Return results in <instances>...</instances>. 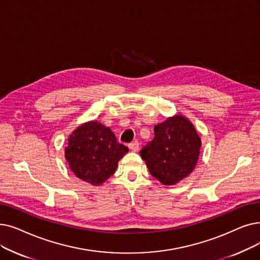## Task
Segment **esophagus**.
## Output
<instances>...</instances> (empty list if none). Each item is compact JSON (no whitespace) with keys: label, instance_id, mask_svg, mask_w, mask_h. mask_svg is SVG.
<instances>
[{"label":"esophagus","instance_id":"esophagus-1","mask_svg":"<svg viewBox=\"0 0 260 260\" xmlns=\"http://www.w3.org/2000/svg\"><path fill=\"white\" fill-rule=\"evenodd\" d=\"M128 148L133 152H138V150H139V142L138 141H133L132 143L128 144Z\"/></svg>","mask_w":260,"mask_h":260}]
</instances>
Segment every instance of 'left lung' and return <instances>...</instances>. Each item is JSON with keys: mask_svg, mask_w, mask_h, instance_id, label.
I'll list each match as a JSON object with an SVG mask.
<instances>
[{"mask_svg": "<svg viewBox=\"0 0 260 260\" xmlns=\"http://www.w3.org/2000/svg\"><path fill=\"white\" fill-rule=\"evenodd\" d=\"M154 132L140 155L153 177L165 186L176 185L197 167L201 138L192 122L178 114L158 123Z\"/></svg>", "mask_w": 260, "mask_h": 260, "instance_id": "1", "label": "left lung"}]
</instances>
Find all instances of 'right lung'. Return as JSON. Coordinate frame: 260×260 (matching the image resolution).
Returning <instances> with one entry per match:
<instances>
[{"label": "right lung", "mask_w": 260, "mask_h": 260, "mask_svg": "<svg viewBox=\"0 0 260 260\" xmlns=\"http://www.w3.org/2000/svg\"><path fill=\"white\" fill-rule=\"evenodd\" d=\"M128 148L117 141L115 134L96 120L81 124L69 135L64 157L70 170L82 180L101 186L117 170Z\"/></svg>", "instance_id": "1"}]
</instances>
